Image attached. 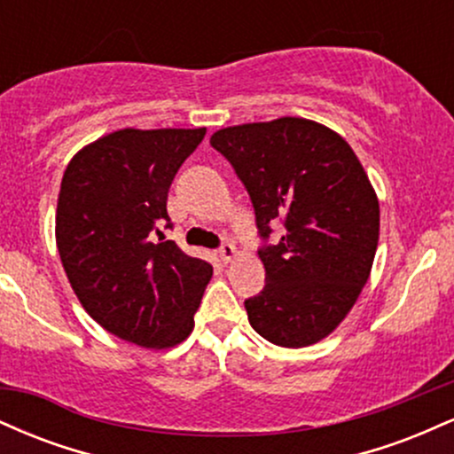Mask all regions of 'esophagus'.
<instances>
[{
    "instance_id": "esophagus-1",
    "label": "esophagus",
    "mask_w": 454,
    "mask_h": 454,
    "mask_svg": "<svg viewBox=\"0 0 454 454\" xmlns=\"http://www.w3.org/2000/svg\"><path fill=\"white\" fill-rule=\"evenodd\" d=\"M217 254H220L222 262H231V260L237 256V247H234L232 243H222L220 249H217Z\"/></svg>"
}]
</instances>
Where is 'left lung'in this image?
Returning a JSON list of instances; mask_svg holds the SVG:
<instances>
[{"label": "left lung", "mask_w": 454, "mask_h": 454, "mask_svg": "<svg viewBox=\"0 0 454 454\" xmlns=\"http://www.w3.org/2000/svg\"><path fill=\"white\" fill-rule=\"evenodd\" d=\"M211 147L247 190L262 241L267 278L245 299L249 325L281 348L320 341L352 309L376 256L380 205L361 161L340 134L296 117L223 128Z\"/></svg>", "instance_id": "8db88e82"}]
</instances>
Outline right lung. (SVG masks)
<instances>
[{"instance_id":"obj_1","label":"right lung","mask_w":454,"mask_h":454,"mask_svg":"<svg viewBox=\"0 0 454 454\" xmlns=\"http://www.w3.org/2000/svg\"><path fill=\"white\" fill-rule=\"evenodd\" d=\"M198 129H119L72 158L57 202V249L98 325L143 348H170L194 328L213 267L166 241V198L205 138Z\"/></svg>"}]
</instances>
